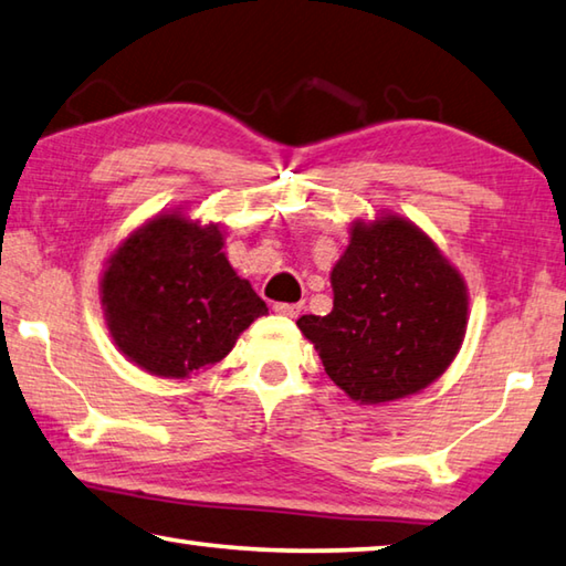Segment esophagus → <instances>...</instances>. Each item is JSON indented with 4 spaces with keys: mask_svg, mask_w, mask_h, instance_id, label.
<instances>
[{
    "mask_svg": "<svg viewBox=\"0 0 566 566\" xmlns=\"http://www.w3.org/2000/svg\"><path fill=\"white\" fill-rule=\"evenodd\" d=\"M273 311L277 315H285V318H298L301 311H303V305L301 303H275Z\"/></svg>",
    "mask_w": 566,
    "mask_h": 566,
    "instance_id": "esophagus-1",
    "label": "esophagus"
}]
</instances>
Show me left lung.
Listing matches in <instances>:
<instances>
[{
  "instance_id": "1",
  "label": "left lung",
  "mask_w": 566,
  "mask_h": 566,
  "mask_svg": "<svg viewBox=\"0 0 566 566\" xmlns=\"http://www.w3.org/2000/svg\"><path fill=\"white\" fill-rule=\"evenodd\" d=\"M333 311L298 328L328 378L360 405L428 388L460 353L470 318L464 277L438 243L398 213L355 221L331 271Z\"/></svg>"
}]
</instances>
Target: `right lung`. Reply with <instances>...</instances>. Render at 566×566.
<instances>
[{
  "label": "right lung",
  "mask_w": 566,
  "mask_h": 566,
  "mask_svg": "<svg viewBox=\"0 0 566 566\" xmlns=\"http://www.w3.org/2000/svg\"><path fill=\"white\" fill-rule=\"evenodd\" d=\"M98 289L118 353L168 380L213 368L268 313L228 263L221 228L191 221L181 208L154 216L118 243Z\"/></svg>",
  "instance_id": "obj_1"
}]
</instances>
